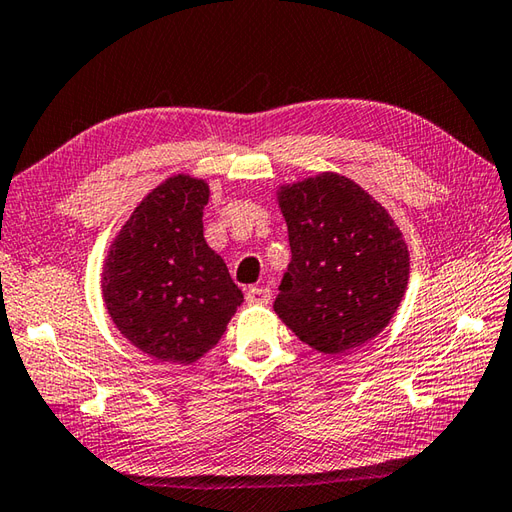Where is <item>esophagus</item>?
<instances>
[{
  "mask_svg": "<svg viewBox=\"0 0 512 512\" xmlns=\"http://www.w3.org/2000/svg\"><path fill=\"white\" fill-rule=\"evenodd\" d=\"M247 305H267L272 301V289L269 287H249L245 294Z\"/></svg>",
  "mask_w": 512,
  "mask_h": 512,
  "instance_id": "1",
  "label": "esophagus"
}]
</instances>
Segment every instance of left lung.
Instances as JSON below:
<instances>
[{
    "instance_id": "obj_1",
    "label": "left lung",
    "mask_w": 512,
    "mask_h": 512,
    "mask_svg": "<svg viewBox=\"0 0 512 512\" xmlns=\"http://www.w3.org/2000/svg\"><path fill=\"white\" fill-rule=\"evenodd\" d=\"M292 260L274 312L298 339L343 354L381 334L403 301L410 252L392 216L334 171L281 185Z\"/></svg>"
}]
</instances>
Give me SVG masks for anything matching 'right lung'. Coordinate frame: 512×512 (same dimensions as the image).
I'll return each mask as SVG.
<instances>
[{
  "label": "right lung",
  "mask_w": 512,
  "mask_h": 512,
  "mask_svg": "<svg viewBox=\"0 0 512 512\" xmlns=\"http://www.w3.org/2000/svg\"><path fill=\"white\" fill-rule=\"evenodd\" d=\"M207 202V180L167 178L133 209L104 258L106 312L124 339L160 363H196L243 303L202 234Z\"/></svg>",
  "instance_id": "1"
}]
</instances>
